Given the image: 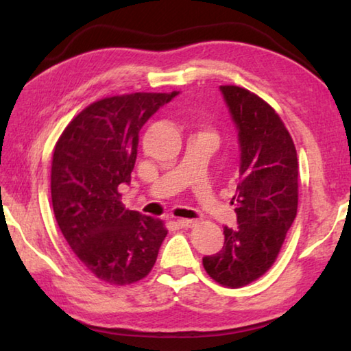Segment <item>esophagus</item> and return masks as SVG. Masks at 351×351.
<instances>
[{
  "label": "esophagus",
  "instance_id": "34e87169",
  "mask_svg": "<svg viewBox=\"0 0 351 351\" xmlns=\"http://www.w3.org/2000/svg\"><path fill=\"white\" fill-rule=\"evenodd\" d=\"M196 220H190V219H178V225L185 229H190L193 226H196Z\"/></svg>",
  "mask_w": 351,
  "mask_h": 351
}]
</instances>
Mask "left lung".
<instances>
[{"instance_id": "8db88e82", "label": "left lung", "mask_w": 351, "mask_h": 351, "mask_svg": "<svg viewBox=\"0 0 351 351\" xmlns=\"http://www.w3.org/2000/svg\"><path fill=\"white\" fill-rule=\"evenodd\" d=\"M237 123L241 147L240 178L232 197L237 229L225 226V245L205 256L210 278L223 287L255 282L278 259L299 205V161L294 141L276 110L258 95L220 86Z\"/></svg>"}]
</instances>
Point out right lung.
Wrapping results in <instances>:
<instances>
[{"instance_id": "add662e5", "label": "right lung", "mask_w": 351, "mask_h": 351, "mask_svg": "<svg viewBox=\"0 0 351 351\" xmlns=\"http://www.w3.org/2000/svg\"><path fill=\"white\" fill-rule=\"evenodd\" d=\"M173 93H125L92 102L58 137L51 162L52 210L66 241L88 271L110 285L151 273L167 235L160 219L125 210L138 131Z\"/></svg>"}]
</instances>
